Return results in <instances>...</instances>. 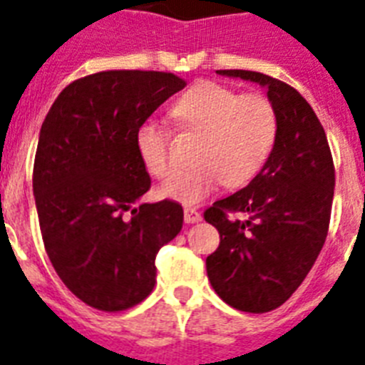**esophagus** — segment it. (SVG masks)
<instances>
[{
    "label": "esophagus",
    "instance_id": "esophagus-1",
    "mask_svg": "<svg viewBox=\"0 0 365 365\" xmlns=\"http://www.w3.org/2000/svg\"><path fill=\"white\" fill-rule=\"evenodd\" d=\"M185 222L186 224H197L201 222V215L192 207H185Z\"/></svg>",
    "mask_w": 365,
    "mask_h": 365
}]
</instances>
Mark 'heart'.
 I'll list each match as a JSON object with an SVG mask.
<instances>
[{
	"instance_id": "1",
	"label": "heart",
	"mask_w": 365,
	"mask_h": 365,
	"mask_svg": "<svg viewBox=\"0 0 365 365\" xmlns=\"http://www.w3.org/2000/svg\"><path fill=\"white\" fill-rule=\"evenodd\" d=\"M173 115L200 135L192 158L194 170L179 173L158 190L160 197L182 205L201 203L220 182L230 188L250 182L269 160L278 138V113L267 96L240 95L216 81L190 87L175 102ZM135 141L150 175H170L168 135L160 126L141 125Z\"/></svg>"
}]
</instances>
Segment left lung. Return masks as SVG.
<instances>
[{
	"mask_svg": "<svg viewBox=\"0 0 365 365\" xmlns=\"http://www.w3.org/2000/svg\"><path fill=\"white\" fill-rule=\"evenodd\" d=\"M267 89L278 113L269 160L248 186L205 210L220 233L207 257L210 285L240 312L276 309L302 284L327 240L334 200V162L315 111L297 89L254 71H216ZM242 212L246 220L230 219Z\"/></svg>",
	"mask_w": 365,
	"mask_h": 365,
	"instance_id": "1",
	"label": "left lung"
}]
</instances>
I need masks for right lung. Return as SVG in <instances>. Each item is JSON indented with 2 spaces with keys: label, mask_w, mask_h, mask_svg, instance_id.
Returning a JSON list of instances; mask_svg holds the SVG:
<instances>
[{
  "label": "right lung",
  "mask_w": 365,
  "mask_h": 365,
  "mask_svg": "<svg viewBox=\"0 0 365 365\" xmlns=\"http://www.w3.org/2000/svg\"><path fill=\"white\" fill-rule=\"evenodd\" d=\"M186 86L171 72L104 71L59 93L38 134L33 195L61 282L101 312L140 304L156 284L158 250L182 227L175 201L140 203L150 177L138 130Z\"/></svg>",
  "instance_id": "add662e5"
}]
</instances>
